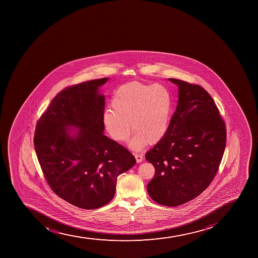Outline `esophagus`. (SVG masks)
I'll list each match as a JSON object with an SVG mask.
<instances>
[{"label":"esophagus","instance_id":"34e87169","mask_svg":"<svg viewBox=\"0 0 258 258\" xmlns=\"http://www.w3.org/2000/svg\"><path fill=\"white\" fill-rule=\"evenodd\" d=\"M135 157H136V161L140 163L141 161H143L144 158L142 155H140V154H135Z\"/></svg>","mask_w":258,"mask_h":258}]
</instances>
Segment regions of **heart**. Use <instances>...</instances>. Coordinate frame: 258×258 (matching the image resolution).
Here are the masks:
<instances>
[{
  "label": "heart",
  "mask_w": 258,
  "mask_h": 258,
  "mask_svg": "<svg viewBox=\"0 0 258 258\" xmlns=\"http://www.w3.org/2000/svg\"><path fill=\"white\" fill-rule=\"evenodd\" d=\"M171 105V93L163 85L130 82L115 91L111 100L112 110L105 111L102 122L117 142H126L133 128L136 133L128 146L140 151L166 136Z\"/></svg>",
  "instance_id": "b5f03b06"
}]
</instances>
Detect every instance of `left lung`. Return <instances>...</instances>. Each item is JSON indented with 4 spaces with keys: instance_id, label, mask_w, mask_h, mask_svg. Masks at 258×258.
I'll return each instance as SVG.
<instances>
[{
    "instance_id": "8db88e82",
    "label": "left lung",
    "mask_w": 258,
    "mask_h": 258,
    "mask_svg": "<svg viewBox=\"0 0 258 258\" xmlns=\"http://www.w3.org/2000/svg\"><path fill=\"white\" fill-rule=\"evenodd\" d=\"M168 80L178 87V101L166 136L146 154L156 170L147 191L157 204L175 207L195 199L211 183L225 151L226 128L203 87Z\"/></svg>"
}]
</instances>
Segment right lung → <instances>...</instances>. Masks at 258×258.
<instances>
[{"mask_svg":"<svg viewBox=\"0 0 258 258\" xmlns=\"http://www.w3.org/2000/svg\"><path fill=\"white\" fill-rule=\"evenodd\" d=\"M108 78L67 87L52 100L36 126L34 148L52 190L81 209H95L114 197L117 176L136 163L133 155L103 135Z\"/></svg>","mask_w":258,"mask_h":258,"instance_id":"obj_1","label":"right lung"}]
</instances>
